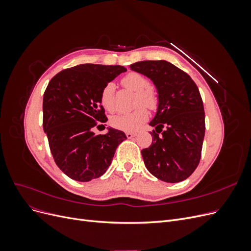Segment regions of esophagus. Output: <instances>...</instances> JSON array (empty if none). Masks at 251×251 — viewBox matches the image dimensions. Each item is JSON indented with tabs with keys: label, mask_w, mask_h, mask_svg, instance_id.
Masks as SVG:
<instances>
[{
	"label": "esophagus",
	"mask_w": 251,
	"mask_h": 251,
	"mask_svg": "<svg viewBox=\"0 0 251 251\" xmlns=\"http://www.w3.org/2000/svg\"><path fill=\"white\" fill-rule=\"evenodd\" d=\"M126 137H127L128 139H131V138L135 137V136H136V133H132V132H126Z\"/></svg>",
	"instance_id": "1"
}]
</instances>
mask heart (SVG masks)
I'll use <instances>...</instances> for the list:
<instances>
[{
  "label": "heart",
  "mask_w": 251,
  "mask_h": 251,
  "mask_svg": "<svg viewBox=\"0 0 251 251\" xmlns=\"http://www.w3.org/2000/svg\"><path fill=\"white\" fill-rule=\"evenodd\" d=\"M121 83L128 89L137 92L136 96V105H146L150 109H154L157 104V97L151 87L150 80L144 75L138 72H130L121 79ZM114 94H115V85L109 82L103 87L100 93V103L102 107L113 111L115 108L114 104ZM149 117L148 111L140 107L128 113H118L111 118V125L113 127L121 131L133 132L146 121Z\"/></svg>",
  "instance_id": "b5f03b06"
}]
</instances>
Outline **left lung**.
Here are the masks:
<instances>
[{"label":"left lung","mask_w":251,"mask_h":251,"mask_svg":"<svg viewBox=\"0 0 251 251\" xmlns=\"http://www.w3.org/2000/svg\"><path fill=\"white\" fill-rule=\"evenodd\" d=\"M130 68L153 81L158 93L157 112L150 123L155 127L153 141L141 151L144 164L159 180L183 181L201 158L205 115L199 89L187 73L166 60H143Z\"/></svg>","instance_id":"8db88e82"}]
</instances>
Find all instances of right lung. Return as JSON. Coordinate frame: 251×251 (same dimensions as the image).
<instances>
[{
  "instance_id": "obj_1",
  "label": "right lung",
  "mask_w": 251,
  "mask_h": 251,
  "mask_svg": "<svg viewBox=\"0 0 251 251\" xmlns=\"http://www.w3.org/2000/svg\"><path fill=\"white\" fill-rule=\"evenodd\" d=\"M126 71L123 66L82 64L60 71L49 81L43 98V127L56 165L69 178L88 182L102 176L126 139L113 127L104 135L93 132L97 121L108 120L101 90Z\"/></svg>"
}]
</instances>
